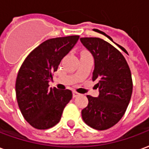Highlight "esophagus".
<instances>
[{"instance_id": "esophagus-1", "label": "esophagus", "mask_w": 149, "mask_h": 149, "mask_svg": "<svg viewBox=\"0 0 149 149\" xmlns=\"http://www.w3.org/2000/svg\"><path fill=\"white\" fill-rule=\"evenodd\" d=\"M79 95H80V94H79L78 92H76V91H73V97H78V96H79Z\"/></svg>"}]
</instances>
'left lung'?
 <instances>
[{
    "instance_id": "8db88e82",
    "label": "left lung",
    "mask_w": 149,
    "mask_h": 149,
    "mask_svg": "<svg viewBox=\"0 0 149 149\" xmlns=\"http://www.w3.org/2000/svg\"><path fill=\"white\" fill-rule=\"evenodd\" d=\"M94 58L93 81L99 89L97 97L87 95V106L82 110L86 125L94 130H106L121 119L132 92L130 67L123 55L110 43L100 38L80 39Z\"/></svg>"
}]
</instances>
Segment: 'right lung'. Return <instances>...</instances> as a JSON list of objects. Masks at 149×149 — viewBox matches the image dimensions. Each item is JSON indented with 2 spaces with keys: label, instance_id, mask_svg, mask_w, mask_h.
I'll return each mask as SVG.
<instances>
[{
  "label": "right lung",
  "instance_id": "add662e5",
  "mask_svg": "<svg viewBox=\"0 0 149 149\" xmlns=\"http://www.w3.org/2000/svg\"><path fill=\"white\" fill-rule=\"evenodd\" d=\"M79 38L70 36L44 41L30 52L19 68L16 81L17 103L24 119L37 130L58 124L72 98L70 90L49 88L48 82Z\"/></svg>",
  "mask_w": 149,
  "mask_h": 149
}]
</instances>
